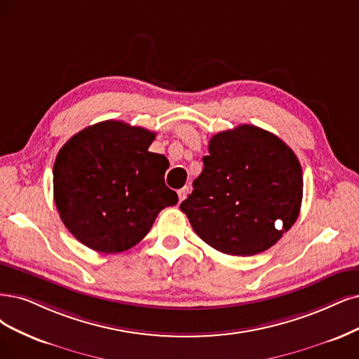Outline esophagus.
Segmentation results:
<instances>
[{
	"label": "esophagus",
	"instance_id": "1",
	"mask_svg": "<svg viewBox=\"0 0 359 359\" xmlns=\"http://www.w3.org/2000/svg\"><path fill=\"white\" fill-rule=\"evenodd\" d=\"M188 192H189V188H188V187H184V188H182V189H179V191H177V195H179V203H182V201L184 200V198H187Z\"/></svg>",
	"mask_w": 359,
	"mask_h": 359
}]
</instances>
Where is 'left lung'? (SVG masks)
<instances>
[{
	"instance_id": "left-lung-1",
	"label": "left lung",
	"mask_w": 359,
	"mask_h": 359,
	"mask_svg": "<svg viewBox=\"0 0 359 359\" xmlns=\"http://www.w3.org/2000/svg\"><path fill=\"white\" fill-rule=\"evenodd\" d=\"M203 163L180 210L210 247L231 256H255L276 244L297 220L302 167L272 133L250 124L217 133Z\"/></svg>"
}]
</instances>
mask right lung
Returning a JSON list of instances; mask_svg holds the SVG:
<instances>
[{"label":"right lung","instance_id":"obj_1","mask_svg":"<svg viewBox=\"0 0 359 359\" xmlns=\"http://www.w3.org/2000/svg\"><path fill=\"white\" fill-rule=\"evenodd\" d=\"M155 133L123 121L90 126L66 142L53 167V191L68 231L99 253L140 243L159 211L177 204L164 175L168 159L149 152Z\"/></svg>","mask_w":359,"mask_h":359}]
</instances>
